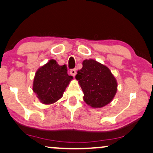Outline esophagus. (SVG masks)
<instances>
[{"instance_id": "obj_1", "label": "esophagus", "mask_w": 153, "mask_h": 153, "mask_svg": "<svg viewBox=\"0 0 153 153\" xmlns=\"http://www.w3.org/2000/svg\"><path fill=\"white\" fill-rule=\"evenodd\" d=\"M70 74H72L73 76H74L76 74V69L74 68V69H72V70H70Z\"/></svg>"}]
</instances>
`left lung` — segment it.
I'll use <instances>...</instances> for the list:
<instances>
[{"instance_id": "1", "label": "left lung", "mask_w": 153, "mask_h": 153, "mask_svg": "<svg viewBox=\"0 0 153 153\" xmlns=\"http://www.w3.org/2000/svg\"><path fill=\"white\" fill-rule=\"evenodd\" d=\"M82 64L75 78L83 92V100L93 108L103 107L116 95V79L107 67L95 60H85Z\"/></svg>"}]
</instances>
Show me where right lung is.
<instances>
[{
	"label": "right lung",
	"mask_w": 153,
	"mask_h": 153,
	"mask_svg": "<svg viewBox=\"0 0 153 153\" xmlns=\"http://www.w3.org/2000/svg\"><path fill=\"white\" fill-rule=\"evenodd\" d=\"M72 79L73 76L68 74L65 65H59L55 60L51 59L37 70L33 91L42 104H53L62 97Z\"/></svg>",
	"instance_id": "right-lung-1"
}]
</instances>
